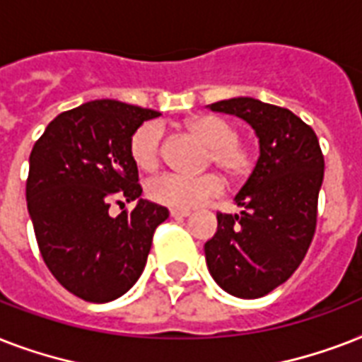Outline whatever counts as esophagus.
<instances>
[{"instance_id": "1", "label": "esophagus", "mask_w": 362, "mask_h": 362, "mask_svg": "<svg viewBox=\"0 0 362 362\" xmlns=\"http://www.w3.org/2000/svg\"><path fill=\"white\" fill-rule=\"evenodd\" d=\"M170 216H173V218H187V216H189V210H170Z\"/></svg>"}]
</instances>
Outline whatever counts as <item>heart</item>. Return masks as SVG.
Instances as JSON below:
<instances>
[{"label":"heart","mask_w":362,"mask_h":362,"mask_svg":"<svg viewBox=\"0 0 362 362\" xmlns=\"http://www.w3.org/2000/svg\"><path fill=\"white\" fill-rule=\"evenodd\" d=\"M187 133L206 144L204 165H216L233 180H242L253 170L252 148L238 141V131L218 116H197L186 122ZM131 159L141 170L152 173L163 158V133L158 124H144L129 141ZM153 203L175 210L197 209L223 192V182L214 173L197 176L163 175L153 178L146 187Z\"/></svg>","instance_id":"b5f03b06"}]
</instances>
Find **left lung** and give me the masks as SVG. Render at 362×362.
Masks as SVG:
<instances>
[{
	"label": "left lung",
	"mask_w": 362,
	"mask_h": 362,
	"mask_svg": "<svg viewBox=\"0 0 362 362\" xmlns=\"http://www.w3.org/2000/svg\"><path fill=\"white\" fill-rule=\"evenodd\" d=\"M209 107L252 125L261 153L235 197L244 210L218 212V231L204 244L206 264L221 289L259 298L289 280L308 252L325 159L314 129L289 109L252 98Z\"/></svg>",
	"instance_id": "1"
}]
</instances>
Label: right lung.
I'll list each match as a JSON object with an SVG mask.
<instances>
[{
  "label": "right lung",
  "mask_w": 362,
  "mask_h": 362,
  "mask_svg": "<svg viewBox=\"0 0 362 362\" xmlns=\"http://www.w3.org/2000/svg\"><path fill=\"white\" fill-rule=\"evenodd\" d=\"M158 110L112 99L58 115L30 153L28 210L39 252L52 276L88 303L129 291L144 270L153 233L169 210L141 199L131 159L133 133ZM137 201L110 216L112 202Z\"/></svg>",
  "instance_id": "1"
}]
</instances>
